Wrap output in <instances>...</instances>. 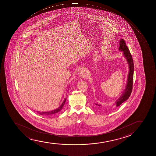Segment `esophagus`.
Returning <instances> with one entry per match:
<instances>
[{
  "label": "esophagus",
  "mask_w": 156,
  "mask_h": 156,
  "mask_svg": "<svg viewBox=\"0 0 156 156\" xmlns=\"http://www.w3.org/2000/svg\"><path fill=\"white\" fill-rule=\"evenodd\" d=\"M85 76H86V71H85V70L84 69H82V70H80V72H79V77L82 79V78H84L85 77Z\"/></svg>",
  "instance_id": "esophagus-1"
}]
</instances>
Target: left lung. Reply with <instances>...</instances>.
Wrapping results in <instances>:
<instances>
[{
  "instance_id": "obj_1",
  "label": "left lung",
  "mask_w": 156,
  "mask_h": 156,
  "mask_svg": "<svg viewBox=\"0 0 156 156\" xmlns=\"http://www.w3.org/2000/svg\"><path fill=\"white\" fill-rule=\"evenodd\" d=\"M119 50L120 51L123 52V56L125 58L127 61V64L129 65V71L128 76H127V83L126 85V88L122 92V94L120 96L115 102L116 107L120 106L123 102L127 100L129 98L131 93L132 91L133 82V74H134V63L132 57L129 50L126 45V42L124 40L121 39L119 41ZM96 105L100 106V105L95 104Z\"/></svg>"
}]
</instances>
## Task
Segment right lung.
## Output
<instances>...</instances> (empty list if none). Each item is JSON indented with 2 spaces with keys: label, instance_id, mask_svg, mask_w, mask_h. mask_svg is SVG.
Returning a JSON list of instances; mask_svg holds the SVG:
<instances>
[{
  "label": "right lung",
  "instance_id": "right-lung-1",
  "mask_svg": "<svg viewBox=\"0 0 156 156\" xmlns=\"http://www.w3.org/2000/svg\"><path fill=\"white\" fill-rule=\"evenodd\" d=\"M66 99L65 98L61 105L59 106V107L58 108L56 109L53 110L52 111H47V112H41L37 111V112L40 115H54V114H55V113H58V112H59L61 111V110L62 109L63 107L64 106L66 101Z\"/></svg>",
  "mask_w": 156,
  "mask_h": 156
}]
</instances>
